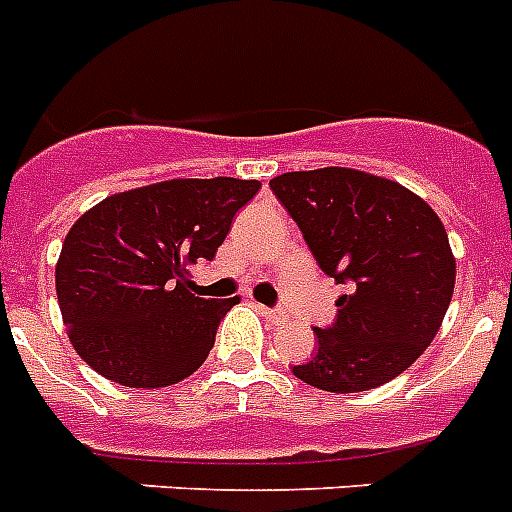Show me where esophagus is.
Instances as JSON below:
<instances>
[{"label":"esophagus","instance_id":"34e87169","mask_svg":"<svg viewBox=\"0 0 512 512\" xmlns=\"http://www.w3.org/2000/svg\"><path fill=\"white\" fill-rule=\"evenodd\" d=\"M260 313H263L265 318H270V321H281V318H284V313H281V310H273V307H260Z\"/></svg>","mask_w":512,"mask_h":512}]
</instances>
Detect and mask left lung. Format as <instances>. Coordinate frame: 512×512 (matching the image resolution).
Instances as JSON below:
<instances>
[{
	"mask_svg": "<svg viewBox=\"0 0 512 512\" xmlns=\"http://www.w3.org/2000/svg\"><path fill=\"white\" fill-rule=\"evenodd\" d=\"M315 260L350 294L315 328L318 352L292 373L323 392H368L423 355L455 292V255L426 199L355 168L284 173L270 181Z\"/></svg>",
	"mask_w": 512,
	"mask_h": 512,
	"instance_id": "left-lung-1",
	"label": "left lung"
}]
</instances>
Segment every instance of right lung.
I'll list each match as a JSON object with an SVG mask.
<instances>
[{
	"label": "right lung",
	"instance_id": "right-lung-1",
	"mask_svg": "<svg viewBox=\"0 0 512 512\" xmlns=\"http://www.w3.org/2000/svg\"><path fill=\"white\" fill-rule=\"evenodd\" d=\"M257 189L260 181L239 178H170L86 210L54 268L65 331L83 363L131 389L197 371L239 297L191 294V268L213 260Z\"/></svg>",
	"mask_w": 512,
	"mask_h": 512
}]
</instances>
